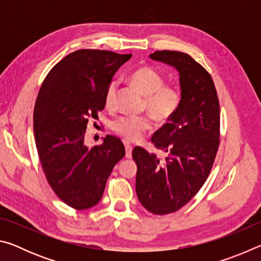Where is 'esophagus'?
I'll return each mask as SVG.
<instances>
[{"label":"esophagus","mask_w":261,"mask_h":261,"mask_svg":"<svg viewBox=\"0 0 261 261\" xmlns=\"http://www.w3.org/2000/svg\"><path fill=\"white\" fill-rule=\"evenodd\" d=\"M124 146H125V156L127 159H131V156H132V146L129 143H127V141H125V143H124Z\"/></svg>","instance_id":"esophagus-1"}]
</instances>
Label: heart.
<instances>
[{"mask_svg": "<svg viewBox=\"0 0 261 261\" xmlns=\"http://www.w3.org/2000/svg\"><path fill=\"white\" fill-rule=\"evenodd\" d=\"M130 82L145 96V107L158 121H167L173 116L180 103V94L175 87L165 85L160 73L149 67H140L131 72ZM117 83L110 82L106 87V107H113L116 100ZM114 132L127 140H137L152 127L147 116H121L112 122Z\"/></svg>", "mask_w": 261, "mask_h": 261, "instance_id": "heart-1", "label": "heart"}]
</instances>
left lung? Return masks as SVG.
Listing matches in <instances>:
<instances>
[{
	"label": "left lung",
	"mask_w": 261,
	"mask_h": 261,
	"mask_svg": "<svg viewBox=\"0 0 261 261\" xmlns=\"http://www.w3.org/2000/svg\"><path fill=\"white\" fill-rule=\"evenodd\" d=\"M177 70L180 103L152 143L168 153L165 160L137 146L136 192L153 214H169L188 204L206 182L220 144V105L211 74L185 53L149 55Z\"/></svg>",
	"instance_id": "left-lung-1"
}]
</instances>
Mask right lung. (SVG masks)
<instances>
[{
  "mask_svg": "<svg viewBox=\"0 0 261 261\" xmlns=\"http://www.w3.org/2000/svg\"><path fill=\"white\" fill-rule=\"evenodd\" d=\"M131 56L76 50L50 70L39 91L33 114L39 159L56 196L74 210L98 204L113 168L125 155L114 136L88 148L85 132L88 120L105 108L106 87Z\"/></svg>",
  "mask_w": 261,
  "mask_h": 261,
  "instance_id": "add662e5",
  "label": "right lung"
}]
</instances>
